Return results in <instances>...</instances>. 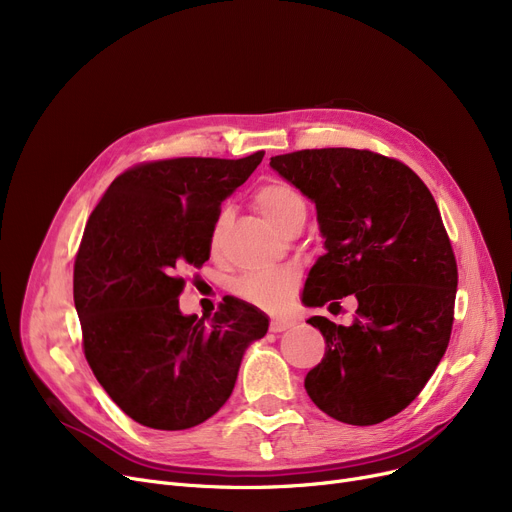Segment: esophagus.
I'll use <instances>...</instances> for the list:
<instances>
[{
	"label": "esophagus",
	"mask_w": 512,
	"mask_h": 512,
	"mask_svg": "<svg viewBox=\"0 0 512 512\" xmlns=\"http://www.w3.org/2000/svg\"><path fill=\"white\" fill-rule=\"evenodd\" d=\"M290 326H292V321H290V319L274 317V319H272V324H270V330H272V332H284V330H288Z\"/></svg>",
	"instance_id": "34e87169"
}]
</instances>
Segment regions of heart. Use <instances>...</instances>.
<instances>
[{"label": "heart", "instance_id": "b5f03b06", "mask_svg": "<svg viewBox=\"0 0 512 512\" xmlns=\"http://www.w3.org/2000/svg\"><path fill=\"white\" fill-rule=\"evenodd\" d=\"M255 203L259 211L270 220L280 232L297 218H305L307 205L305 199L297 188L286 182H272L259 188L255 197ZM230 222V209H222L218 218H215L213 230H211V245H220V240L228 228ZM299 284V276L292 270H274V272H259V274H247L236 282V292L242 299L251 301L253 305H259L263 309L278 311L282 309L288 299L292 297L294 288Z\"/></svg>", "mask_w": 512, "mask_h": 512}]
</instances>
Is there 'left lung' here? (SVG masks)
<instances>
[{
    "label": "left lung",
    "instance_id": "left-lung-1",
    "mask_svg": "<svg viewBox=\"0 0 512 512\" xmlns=\"http://www.w3.org/2000/svg\"><path fill=\"white\" fill-rule=\"evenodd\" d=\"M270 166L315 203L324 236L303 305L359 303L351 326L307 319L326 355L305 390L342 423H382L417 398L450 340L459 276L438 205L411 168L371 151L305 149Z\"/></svg>",
    "mask_w": 512,
    "mask_h": 512
}]
</instances>
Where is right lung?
Instances as JSON below:
<instances>
[{
  "label": "right lung",
  "mask_w": 512,
  "mask_h": 512,
  "mask_svg": "<svg viewBox=\"0 0 512 512\" xmlns=\"http://www.w3.org/2000/svg\"><path fill=\"white\" fill-rule=\"evenodd\" d=\"M178 157L120 174L87 222L74 261L85 357L116 405L151 429L195 427L230 398L247 348L270 319L240 299L211 319L184 315V265L209 259L220 205L261 164Z\"/></svg>",
  "instance_id": "obj_1"
}]
</instances>
